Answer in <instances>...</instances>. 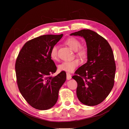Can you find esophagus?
Segmentation results:
<instances>
[{"label":"esophagus","mask_w":129,"mask_h":129,"mask_svg":"<svg viewBox=\"0 0 129 129\" xmlns=\"http://www.w3.org/2000/svg\"><path fill=\"white\" fill-rule=\"evenodd\" d=\"M72 79V75L71 74H69V73H67V79L68 80H71Z\"/></svg>","instance_id":"1"}]
</instances>
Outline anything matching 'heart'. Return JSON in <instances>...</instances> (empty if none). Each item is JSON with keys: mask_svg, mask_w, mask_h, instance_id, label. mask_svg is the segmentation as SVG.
Returning <instances> with one entry per match:
<instances>
[{"mask_svg": "<svg viewBox=\"0 0 129 129\" xmlns=\"http://www.w3.org/2000/svg\"><path fill=\"white\" fill-rule=\"evenodd\" d=\"M66 44L73 50L75 51L76 55L81 58H84L87 55V50L84 47L81 46V42L75 38H70L66 41ZM50 56L53 60L57 59V46L54 45L50 52ZM80 64V61L78 59L66 61L62 62L58 66L60 71L72 72Z\"/></svg>", "mask_w": 129, "mask_h": 129, "instance_id": "heart-1", "label": "heart"}]
</instances>
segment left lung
Wrapping results in <instances>:
<instances>
[{"instance_id": "left-lung-1", "label": "left lung", "mask_w": 129, "mask_h": 129, "mask_svg": "<svg viewBox=\"0 0 129 129\" xmlns=\"http://www.w3.org/2000/svg\"><path fill=\"white\" fill-rule=\"evenodd\" d=\"M70 35L83 38L87 48V62L72 77L77 83V98L88 106L98 105L107 98L114 85L116 64L111 47L104 38L90 29Z\"/></svg>"}]
</instances>
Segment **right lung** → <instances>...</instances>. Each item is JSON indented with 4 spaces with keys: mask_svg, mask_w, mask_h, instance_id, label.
<instances>
[{
    "mask_svg": "<svg viewBox=\"0 0 129 129\" xmlns=\"http://www.w3.org/2000/svg\"><path fill=\"white\" fill-rule=\"evenodd\" d=\"M62 37L63 34L44 35L27 41L15 62L19 91L27 103L38 110H47L56 104L58 91L66 80L64 71L50 76L57 69L50 50Z\"/></svg>",
    "mask_w": 129,
    "mask_h": 129,
    "instance_id": "obj_1",
    "label": "right lung"
}]
</instances>
